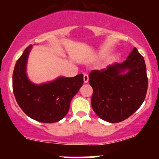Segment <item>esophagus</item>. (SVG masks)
I'll return each instance as SVG.
<instances>
[{
  "label": "esophagus",
  "instance_id": "esophagus-1",
  "mask_svg": "<svg viewBox=\"0 0 159 159\" xmlns=\"http://www.w3.org/2000/svg\"><path fill=\"white\" fill-rule=\"evenodd\" d=\"M88 81H89V76H88V75L84 74V83L87 84V82H88Z\"/></svg>",
  "mask_w": 159,
  "mask_h": 159
}]
</instances>
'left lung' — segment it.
I'll return each instance as SVG.
<instances>
[{"label":"left lung","instance_id":"1","mask_svg":"<svg viewBox=\"0 0 159 159\" xmlns=\"http://www.w3.org/2000/svg\"><path fill=\"white\" fill-rule=\"evenodd\" d=\"M89 84L93 90L91 105L98 116L109 123L123 121L145 99L148 87L143 56L136 48L125 61L102 70H93Z\"/></svg>","mask_w":159,"mask_h":159}]
</instances>
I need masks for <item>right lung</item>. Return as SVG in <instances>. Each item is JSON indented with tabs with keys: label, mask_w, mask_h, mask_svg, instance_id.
I'll list each match as a JSON object with an SVG mask.
<instances>
[{
	"label": "right lung",
	"mask_w": 159,
	"mask_h": 159,
	"mask_svg": "<svg viewBox=\"0 0 159 159\" xmlns=\"http://www.w3.org/2000/svg\"><path fill=\"white\" fill-rule=\"evenodd\" d=\"M33 45L24 51L15 65L12 89L16 102L29 117L41 123H55L63 119L70 102L84 83V75L61 76L52 81L36 84L27 75V63Z\"/></svg>",
	"instance_id": "obj_1"
}]
</instances>
